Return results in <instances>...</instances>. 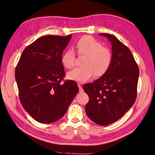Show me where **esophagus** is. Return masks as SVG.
<instances>
[{"instance_id": "obj_1", "label": "esophagus", "mask_w": 155, "mask_h": 155, "mask_svg": "<svg viewBox=\"0 0 155 155\" xmlns=\"http://www.w3.org/2000/svg\"><path fill=\"white\" fill-rule=\"evenodd\" d=\"M78 87H79V90H80V92H83L84 91V89L82 88V86L78 84Z\"/></svg>"}]
</instances>
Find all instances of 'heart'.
Segmentation results:
<instances>
[{
  "label": "heart",
  "instance_id": "heart-1",
  "mask_svg": "<svg viewBox=\"0 0 155 155\" xmlns=\"http://www.w3.org/2000/svg\"><path fill=\"white\" fill-rule=\"evenodd\" d=\"M79 56H84L81 67L75 68L67 74L71 80L84 83L91 78L100 77L107 72L110 66L112 54L110 48L103 47L99 41L91 36L81 37L75 45ZM75 61V52L68 49L61 57L63 66L67 69L74 67Z\"/></svg>",
  "mask_w": 155,
  "mask_h": 155
}]
</instances>
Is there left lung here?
Segmentation results:
<instances>
[{
  "label": "left lung",
  "mask_w": 155,
  "mask_h": 155,
  "mask_svg": "<svg viewBox=\"0 0 155 155\" xmlns=\"http://www.w3.org/2000/svg\"><path fill=\"white\" fill-rule=\"evenodd\" d=\"M112 43V60L104 75L83 87L89 97L85 106L93 122L107 126L120 119L133 106L137 97L139 68L131 51L116 37L100 33Z\"/></svg>",
  "instance_id": "8db88e82"
}]
</instances>
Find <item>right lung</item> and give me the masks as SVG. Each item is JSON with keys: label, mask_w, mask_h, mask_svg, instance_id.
Masks as SVG:
<instances>
[{"label": "right lung", "mask_w": 155, "mask_h": 155, "mask_svg": "<svg viewBox=\"0 0 155 155\" xmlns=\"http://www.w3.org/2000/svg\"><path fill=\"white\" fill-rule=\"evenodd\" d=\"M71 37H40L25 47L16 66L20 103L38 122L50 124L61 118L79 91L72 80L60 84L65 77L62 54Z\"/></svg>", "instance_id": "add662e5"}]
</instances>
